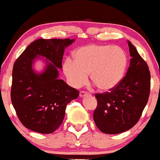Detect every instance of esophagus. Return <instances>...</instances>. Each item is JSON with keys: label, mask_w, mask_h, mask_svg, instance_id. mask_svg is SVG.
I'll use <instances>...</instances> for the list:
<instances>
[{"label": "esophagus", "mask_w": 160, "mask_h": 160, "mask_svg": "<svg viewBox=\"0 0 160 160\" xmlns=\"http://www.w3.org/2000/svg\"><path fill=\"white\" fill-rule=\"evenodd\" d=\"M88 95H89V93H88V92H84V91H82V92H80V94H79L80 97H87Z\"/></svg>", "instance_id": "esophagus-1"}]
</instances>
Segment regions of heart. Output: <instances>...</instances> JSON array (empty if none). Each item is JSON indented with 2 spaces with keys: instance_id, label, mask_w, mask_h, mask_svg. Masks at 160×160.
Listing matches in <instances>:
<instances>
[{
  "instance_id": "obj_1",
  "label": "heart",
  "mask_w": 160,
  "mask_h": 160,
  "mask_svg": "<svg viewBox=\"0 0 160 160\" xmlns=\"http://www.w3.org/2000/svg\"><path fill=\"white\" fill-rule=\"evenodd\" d=\"M74 62L67 60L63 72L71 86H84L90 74L91 81L102 92L115 89L122 81L127 67V56L118 46L90 45L74 53Z\"/></svg>"
}]
</instances>
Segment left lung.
<instances>
[{"instance_id":"1","label":"left lung","mask_w":160,"mask_h":160,"mask_svg":"<svg viewBox=\"0 0 160 160\" xmlns=\"http://www.w3.org/2000/svg\"><path fill=\"white\" fill-rule=\"evenodd\" d=\"M130 67L127 75L110 92L96 94L97 107L93 120L99 130L108 134L129 130L139 120L150 92V75L147 63L127 41Z\"/></svg>"}]
</instances>
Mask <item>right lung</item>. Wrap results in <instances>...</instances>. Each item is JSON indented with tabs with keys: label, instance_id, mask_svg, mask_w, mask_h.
<instances>
[{
	"label": "right lung",
	"instance_id": "add662e5",
	"mask_svg": "<svg viewBox=\"0 0 160 160\" xmlns=\"http://www.w3.org/2000/svg\"><path fill=\"white\" fill-rule=\"evenodd\" d=\"M75 39H38L32 42L15 62L11 89L12 103L24 127L51 133L63 122L67 104L79 92L59 78L67 47ZM38 59L45 63L38 72Z\"/></svg>",
	"mask_w": 160,
	"mask_h": 160
}]
</instances>
